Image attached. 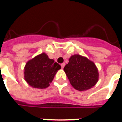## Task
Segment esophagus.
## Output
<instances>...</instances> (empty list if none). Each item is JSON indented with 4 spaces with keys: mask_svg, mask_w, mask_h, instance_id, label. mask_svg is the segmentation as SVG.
I'll return each mask as SVG.
<instances>
[{
    "mask_svg": "<svg viewBox=\"0 0 122 122\" xmlns=\"http://www.w3.org/2000/svg\"><path fill=\"white\" fill-rule=\"evenodd\" d=\"M64 66H65V63H62V64H61V67H62V68H64Z\"/></svg>",
    "mask_w": 122,
    "mask_h": 122,
    "instance_id": "34e87169",
    "label": "esophagus"
}]
</instances>
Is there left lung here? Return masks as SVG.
<instances>
[{
    "instance_id": "8db88e82",
    "label": "left lung",
    "mask_w": 122,
    "mask_h": 122,
    "mask_svg": "<svg viewBox=\"0 0 122 122\" xmlns=\"http://www.w3.org/2000/svg\"><path fill=\"white\" fill-rule=\"evenodd\" d=\"M64 70L71 85L78 91L89 89L98 81V70L95 64L79 54L70 57Z\"/></svg>"
}]
</instances>
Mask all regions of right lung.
<instances>
[{
    "label": "right lung",
    "mask_w": 122,
    "mask_h": 122,
    "mask_svg": "<svg viewBox=\"0 0 122 122\" xmlns=\"http://www.w3.org/2000/svg\"><path fill=\"white\" fill-rule=\"evenodd\" d=\"M60 68L59 64L50 59L45 53H42L27 62L24 68V77L30 86L45 89L49 87Z\"/></svg>",
    "instance_id": "obj_1"
}]
</instances>
